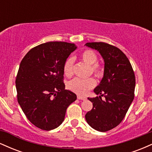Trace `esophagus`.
<instances>
[{
    "label": "esophagus",
    "instance_id": "1",
    "mask_svg": "<svg viewBox=\"0 0 152 152\" xmlns=\"http://www.w3.org/2000/svg\"><path fill=\"white\" fill-rule=\"evenodd\" d=\"M77 99H79V100H86V97L83 96L78 95V96H77Z\"/></svg>",
    "mask_w": 152,
    "mask_h": 152
}]
</instances>
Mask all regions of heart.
<instances>
[{"instance_id": "obj_1", "label": "heart", "mask_w": 152, "mask_h": 152, "mask_svg": "<svg viewBox=\"0 0 152 152\" xmlns=\"http://www.w3.org/2000/svg\"><path fill=\"white\" fill-rule=\"evenodd\" d=\"M81 59L86 64L91 66L92 72L95 74L97 77H101L103 75V69L101 66H99L96 63L98 60V57L93 50H86L82 52L81 55ZM73 63L74 60L73 58H68L66 61L64 66V72L66 76H71L73 74ZM96 85V81L93 78H75L72 79L68 83L69 88L73 91L76 92L78 94H86L88 90L91 89Z\"/></svg>"}]
</instances>
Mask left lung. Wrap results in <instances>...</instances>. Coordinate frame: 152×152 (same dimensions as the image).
<instances>
[{
    "instance_id": "left-lung-1",
    "label": "left lung",
    "mask_w": 152,
    "mask_h": 152,
    "mask_svg": "<svg viewBox=\"0 0 152 152\" xmlns=\"http://www.w3.org/2000/svg\"><path fill=\"white\" fill-rule=\"evenodd\" d=\"M85 46L96 50L104 62V76L94 89L99 96L88 98L93 108L85 118L95 130L107 132L121 123L133 102L135 76L128 58L116 47L103 42L86 43Z\"/></svg>"
}]
</instances>
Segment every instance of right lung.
I'll list each match as a JSON object with an SVG mask.
<instances>
[{"label":"right lung","mask_w":152,"mask_h":152,"mask_svg":"<svg viewBox=\"0 0 152 152\" xmlns=\"http://www.w3.org/2000/svg\"><path fill=\"white\" fill-rule=\"evenodd\" d=\"M76 48L74 43L66 42L42 43L20 62L15 80L18 102L28 119L41 129L60 126L67 108L76 100L63 82L64 64Z\"/></svg>","instance_id":"obj_1"}]
</instances>
